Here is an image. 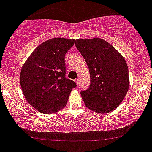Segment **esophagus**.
Listing matches in <instances>:
<instances>
[{
    "instance_id": "1",
    "label": "esophagus",
    "mask_w": 152,
    "mask_h": 152,
    "mask_svg": "<svg viewBox=\"0 0 152 152\" xmlns=\"http://www.w3.org/2000/svg\"><path fill=\"white\" fill-rule=\"evenodd\" d=\"M74 81H75V83H76V84H79V79H75V80H74Z\"/></svg>"
}]
</instances>
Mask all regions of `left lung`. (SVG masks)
I'll use <instances>...</instances> for the list:
<instances>
[{
	"mask_svg": "<svg viewBox=\"0 0 152 152\" xmlns=\"http://www.w3.org/2000/svg\"><path fill=\"white\" fill-rule=\"evenodd\" d=\"M76 48L87 64L90 85L81 92L86 106L99 114L116 109L130 87L128 67L124 57L100 38L76 39Z\"/></svg>",
	"mask_w": 152,
	"mask_h": 152,
	"instance_id": "left-lung-1",
	"label": "left lung"
}]
</instances>
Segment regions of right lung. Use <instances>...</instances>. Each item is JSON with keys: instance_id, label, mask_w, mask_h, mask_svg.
Listing matches in <instances>:
<instances>
[{"instance_id": "1", "label": "right lung", "mask_w": 152, "mask_h": 152, "mask_svg": "<svg viewBox=\"0 0 152 152\" xmlns=\"http://www.w3.org/2000/svg\"><path fill=\"white\" fill-rule=\"evenodd\" d=\"M75 39L54 38L36 48L22 67L20 85L27 101L39 112L51 114L66 105L73 81L65 78V55Z\"/></svg>"}]
</instances>
